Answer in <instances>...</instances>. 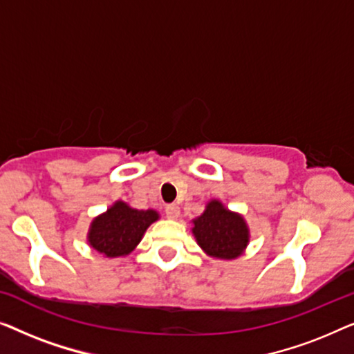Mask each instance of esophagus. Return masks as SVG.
<instances>
[{
	"mask_svg": "<svg viewBox=\"0 0 354 354\" xmlns=\"http://www.w3.org/2000/svg\"><path fill=\"white\" fill-rule=\"evenodd\" d=\"M180 216V207L177 205H167L166 206V217L167 219H177Z\"/></svg>",
	"mask_w": 354,
	"mask_h": 354,
	"instance_id": "esophagus-1",
	"label": "esophagus"
}]
</instances>
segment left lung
<instances>
[{"mask_svg": "<svg viewBox=\"0 0 354 354\" xmlns=\"http://www.w3.org/2000/svg\"><path fill=\"white\" fill-rule=\"evenodd\" d=\"M192 234L209 258H240L250 243V227L240 212L230 211L221 200L206 203L201 216L192 221Z\"/></svg>", "mask_w": 354, "mask_h": 354, "instance_id": "left-lung-1", "label": "left lung"}]
</instances>
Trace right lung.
<instances>
[{"mask_svg": "<svg viewBox=\"0 0 354 354\" xmlns=\"http://www.w3.org/2000/svg\"><path fill=\"white\" fill-rule=\"evenodd\" d=\"M156 221V209H137L118 200L91 221L86 241L104 258H125L137 248L145 232Z\"/></svg>", "mask_w": 354, "mask_h": 354, "instance_id": "right-lung-1", "label": "right lung"}]
</instances>
